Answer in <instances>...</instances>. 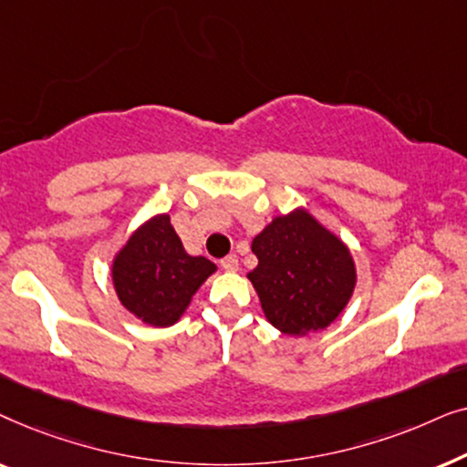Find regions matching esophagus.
Returning <instances> with one entry per match:
<instances>
[{
  "instance_id": "1",
  "label": "esophagus",
  "mask_w": 467,
  "mask_h": 467,
  "mask_svg": "<svg viewBox=\"0 0 467 467\" xmlns=\"http://www.w3.org/2000/svg\"><path fill=\"white\" fill-rule=\"evenodd\" d=\"M221 267L225 272H235L238 270V257L235 254H227V257L221 259Z\"/></svg>"
}]
</instances>
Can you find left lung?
<instances>
[{"label":"left lung","instance_id":"8db88e82","mask_svg":"<svg viewBox=\"0 0 467 467\" xmlns=\"http://www.w3.org/2000/svg\"><path fill=\"white\" fill-rule=\"evenodd\" d=\"M259 264L248 274L267 321L289 336L325 329L355 289L348 248L308 213L276 216L257 238Z\"/></svg>","mask_w":467,"mask_h":467}]
</instances>
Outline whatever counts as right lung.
<instances>
[{
    "mask_svg": "<svg viewBox=\"0 0 467 467\" xmlns=\"http://www.w3.org/2000/svg\"><path fill=\"white\" fill-rule=\"evenodd\" d=\"M216 270L206 257H191L182 248L170 216L161 214L131 235L112 265L120 304L155 327L174 325Z\"/></svg>",
    "mask_w": 467,
    "mask_h": 467,
    "instance_id": "right-lung-1",
    "label": "right lung"
}]
</instances>
